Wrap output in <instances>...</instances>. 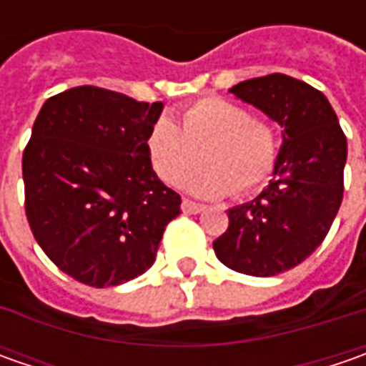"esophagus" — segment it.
Masks as SVG:
<instances>
[{"instance_id":"esophagus-1","label":"esophagus","mask_w":366,"mask_h":366,"mask_svg":"<svg viewBox=\"0 0 366 366\" xmlns=\"http://www.w3.org/2000/svg\"><path fill=\"white\" fill-rule=\"evenodd\" d=\"M181 209H183L185 214H202V212L205 209V205L195 204V202H191V199H183V204H181Z\"/></svg>"}]
</instances>
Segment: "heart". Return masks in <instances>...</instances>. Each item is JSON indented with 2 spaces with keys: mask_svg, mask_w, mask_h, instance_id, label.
Returning <instances> with one entry per match:
<instances>
[{
  "mask_svg": "<svg viewBox=\"0 0 366 366\" xmlns=\"http://www.w3.org/2000/svg\"><path fill=\"white\" fill-rule=\"evenodd\" d=\"M197 147L204 162L188 172ZM277 150V136L267 122L254 120L246 107L222 97H205L185 107L181 126L161 116L147 134L154 173L173 185L187 170L181 187L199 197L257 189L271 175Z\"/></svg>",
  "mask_w": 366,
  "mask_h": 366,
  "instance_id": "heart-1",
  "label": "heart"
}]
</instances>
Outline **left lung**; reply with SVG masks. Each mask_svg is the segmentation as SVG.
<instances>
[{
	"mask_svg": "<svg viewBox=\"0 0 366 366\" xmlns=\"http://www.w3.org/2000/svg\"><path fill=\"white\" fill-rule=\"evenodd\" d=\"M232 95L281 126L273 181L252 202L228 209L230 226L214 240L228 269L273 277L307 259L342 204L346 136L322 92L289 75L242 81Z\"/></svg>",
	"mask_w": 366,
	"mask_h": 366,
	"instance_id": "left-lung-1",
	"label": "left lung"
}]
</instances>
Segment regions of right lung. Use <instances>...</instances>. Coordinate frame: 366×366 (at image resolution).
I'll use <instances>...</instances> for the list:
<instances>
[{"label":"right lung","instance_id":"obj_1","mask_svg":"<svg viewBox=\"0 0 366 366\" xmlns=\"http://www.w3.org/2000/svg\"><path fill=\"white\" fill-rule=\"evenodd\" d=\"M162 104L92 85L44 102L24 150L26 216L36 242L63 273L116 287L157 259L181 197L147 152Z\"/></svg>","mask_w":366,"mask_h":366}]
</instances>
